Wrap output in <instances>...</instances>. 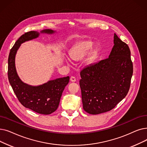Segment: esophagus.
I'll list each match as a JSON object with an SVG mask.
<instances>
[{
    "label": "esophagus",
    "instance_id": "34e87169",
    "mask_svg": "<svg viewBox=\"0 0 147 147\" xmlns=\"http://www.w3.org/2000/svg\"><path fill=\"white\" fill-rule=\"evenodd\" d=\"M76 78L74 77H73V76H71V77L70 78V81H71V82H76Z\"/></svg>",
    "mask_w": 147,
    "mask_h": 147
}]
</instances>
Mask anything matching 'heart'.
<instances>
[{"label":"heart","instance_id":"obj_1","mask_svg":"<svg viewBox=\"0 0 147 147\" xmlns=\"http://www.w3.org/2000/svg\"><path fill=\"white\" fill-rule=\"evenodd\" d=\"M92 47V42L84 41L77 44L72 50L70 51L69 56L73 60H80L88 53ZM65 61L68 64H71V61L68 57L65 58Z\"/></svg>","mask_w":147,"mask_h":147}]
</instances>
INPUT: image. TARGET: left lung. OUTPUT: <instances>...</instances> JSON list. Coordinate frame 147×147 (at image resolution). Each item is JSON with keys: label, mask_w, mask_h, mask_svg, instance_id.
I'll list each match as a JSON object with an SVG mask.
<instances>
[{"label": "left lung", "mask_w": 147, "mask_h": 147, "mask_svg": "<svg viewBox=\"0 0 147 147\" xmlns=\"http://www.w3.org/2000/svg\"><path fill=\"white\" fill-rule=\"evenodd\" d=\"M109 58L93 63L80 73L83 108L97 115L112 110L125 98L133 74L130 50L114 34Z\"/></svg>", "instance_id": "obj_1"}]
</instances>
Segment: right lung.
<instances>
[{
	"mask_svg": "<svg viewBox=\"0 0 147 147\" xmlns=\"http://www.w3.org/2000/svg\"><path fill=\"white\" fill-rule=\"evenodd\" d=\"M55 30L44 29L40 32L30 31L22 35L11 49L8 57V76L9 84L21 104L25 107L40 114L48 115L58 109L62 92L68 84L69 77L49 80L44 84L32 86L24 83L17 73L15 58L21 44L35 39L41 34H53Z\"/></svg>",
	"mask_w": 147,
	"mask_h": 147,
	"instance_id": "right-lung-1",
	"label": "right lung"
}]
</instances>
